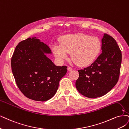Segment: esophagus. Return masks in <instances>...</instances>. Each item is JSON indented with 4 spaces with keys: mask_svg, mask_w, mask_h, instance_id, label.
<instances>
[{
    "mask_svg": "<svg viewBox=\"0 0 129 129\" xmlns=\"http://www.w3.org/2000/svg\"><path fill=\"white\" fill-rule=\"evenodd\" d=\"M68 70L70 72V71H72V68H71V67H69H69L68 68Z\"/></svg>",
    "mask_w": 129,
    "mask_h": 129,
    "instance_id": "1",
    "label": "esophagus"
}]
</instances>
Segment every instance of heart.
Returning <instances> with one entry per match:
<instances>
[{"label": "heart", "mask_w": 129, "mask_h": 129, "mask_svg": "<svg viewBox=\"0 0 129 129\" xmlns=\"http://www.w3.org/2000/svg\"><path fill=\"white\" fill-rule=\"evenodd\" d=\"M60 42V45L52 46L56 58L63 62L68 58L69 54H71L73 61L81 67L93 63L102 49V43L99 38L81 33L62 36Z\"/></svg>", "instance_id": "1"}]
</instances>
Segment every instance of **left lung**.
Instances as JSON below:
<instances>
[{
    "label": "left lung",
    "mask_w": 129,
    "mask_h": 129,
    "mask_svg": "<svg viewBox=\"0 0 129 129\" xmlns=\"http://www.w3.org/2000/svg\"><path fill=\"white\" fill-rule=\"evenodd\" d=\"M102 54L90 66L79 70L75 82L78 91L83 96L96 98L106 94L117 83L122 61V53L113 37L104 34Z\"/></svg>",
    "instance_id": "1"
}]
</instances>
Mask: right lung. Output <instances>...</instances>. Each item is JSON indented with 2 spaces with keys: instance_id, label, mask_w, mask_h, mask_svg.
I'll return each instance as SVG.
<instances>
[{
  "instance_id": "right-lung-1",
  "label": "right lung",
  "mask_w": 129,
  "mask_h": 129,
  "mask_svg": "<svg viewBox=\"0 0 129 129\" xmlns=\"http://www.w3.org/2000/svg\"><path fill=\"white\" fill-rule=\"evenodd\" d=\"M38 37L28 38L16 47L11 59L12 71L18 88L28 98L45 102L55 94L66 66H56L47 57L49 47Z\"/></svg>"
}]
</instances>
